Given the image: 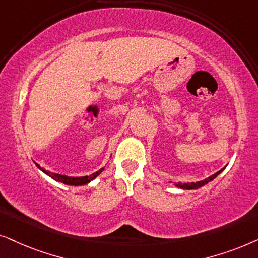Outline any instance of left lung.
<instances>
[{
    "mask_svg": "<svg viewBox=\"0 0 258 258\" xmlns=\"http://www.w3.org/2000/svg\"><path fill=\"white\" fill-rule=\"evenodd\" d=\"M225 167H223L222 170H219L218 172H216L215 174H212V176H210V177H208L207 179H204V180H201V181H197V183H178L177 184V186L178 187H180V188H185V190H192V188H198V187H202V186H204L205 184H208L209 181H211V180H214L216 177L218 176L219 173L222 172L223 170H224Z\"/></svg>",
    "mask_w": 258,
    "mask_h": 258,
    "instance_id": "1",
    "label": "left lung"
}]
</instances>
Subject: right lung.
Returning <instances> with one entry per match:
<instances>
[{
    "mask_svg": "<svg viewBox=\"0 0 258 258\" xmlns=\"http://www.w3.org/2000/svg\"><path fill=\"white\" fill-rule=\"evenodd\" d=\"M37 167H39L40 170H42L44 173L48 174V176L53 178V179L57 180V181H61V183L67 184V185H75V186H79V185H85V184L89 183V181L93 180L94 178H97L99 174H100L102 171H104V167H102V169L97 171V172H95V173L89 174V176H85V177H68V176H62V174H59V173H51L50 171H46V170L41 169L39 165H37Z\"/></svg>",
    "mask_w": 258,
    "mask_h": 258,
    "instance_id": "1",
    "label": "right lung"
}]
</instances>
